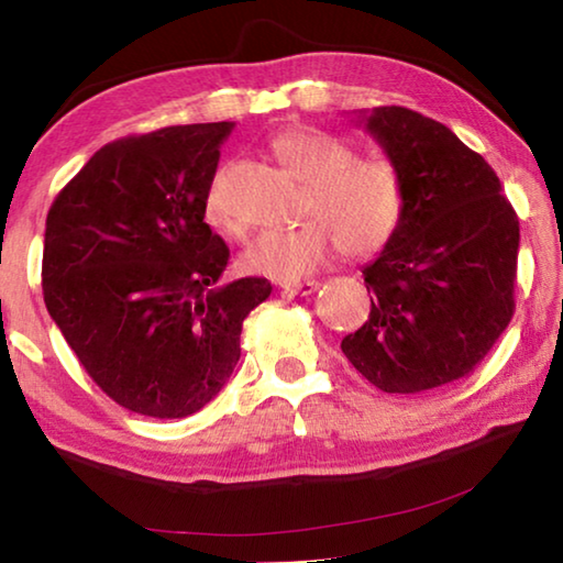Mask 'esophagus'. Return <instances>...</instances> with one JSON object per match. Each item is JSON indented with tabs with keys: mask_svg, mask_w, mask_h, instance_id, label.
Segmentation results:
<instances>
[{
	"mask_svg": "<svg viewBox=\"0 0 563 563\" xmlns=\"http://www.w3.org/2000/svg\"><path fill=\"white\" fill-rule=\"evenodd\" d=\"M318 285H320L318 280H302V283H283L280 288L288 295H310L318 290Z\"/></svg>",
	"mask_w": 563,
	"mask_h": 563,
	"instance_id": "esophagus-1",
	"label": "esophagus"
}]
</instances>
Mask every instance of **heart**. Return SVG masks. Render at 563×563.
Returning a JSON list of instances; mask_svg holds the SVG:
<instances>
[{"instance_id":"obj_1","label":"heart","mask_w":563,"mask_h":563,"mask_svg":"<svg viewBox=\"0 0 563 563\" xmlns=\"http://www.w3.org/2000/svg\"><path fill=\"white\" fill-rule=\"evenodd\" d=\"M273 151L295 178L308 184L300 208L308 218L255 238L243 253L247 271L295 280L320 268L335 245L350 258H367L393 241L405 213V184L393 161L357 156L345 139L320 129L283 133ZM206 216L213 225L235 231L218 186L206 198Z\"/></svg>"}]
</instances>
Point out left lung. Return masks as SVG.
Returning <instances> with one entry per match:
<instances>
[{
  "label": "left lung",
  "instance_id": "obj_1",
  "mask_svg": "<svg viewBox=\"0 0 563 563\" xmlns=\"http://www.w3.org/2000/svg\"><path fill=\"white\" fill-rule=\"evenodd\" d=\"M360 119L402 176L405 213L362 271L369 318L340 347L383 393L419 395L474 373L507 330L519 218L494 168L444 123L405 107Z\"/></svg>",
  "mask_w": 563,
  "mask_h": 563
}]
</instances>
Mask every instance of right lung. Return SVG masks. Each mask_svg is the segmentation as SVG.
Masks as SVG:
<instances>
[{
	"label": "right lung",
	"mask_w": 563,
	"mask_h": 563,
	"mask_svg": "<svg viewBox=\"0 0 563 563\" xmlns=\"http://www.w3.org/2000/svg\"><path fill=\"white\" fill-rule=\"evenodd\" d=\"M231 121L111 141L54 198L42 288L89 377L131 412L180 419L221 393L265 278L221 283L206 218Z\"/></svg>",
	"instance_id": "obj_1"
}]
</instances>
